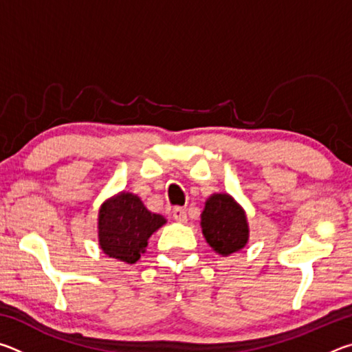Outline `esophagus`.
<instances>
[{
    "mask_svg": "<svg viewBox=\"0 0 352 352\" xmlns=\"http://www.w3.org/2000/svg\"><path fill=\"white\" fill-rule=\"evenodd\" d=\"M172 217H174L177 222H180V223H186V220H188V217H186V211L183 210V208H180V206H175L174 210H172Z\"/></svg>",
    "mask_w": 352,
    "mask_h": 352,
    "instance_id": "1",
    "label": "esophagus"
}]
</instances>
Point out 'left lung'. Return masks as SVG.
Segmentation results:
<instances>
[{"mask_svg": "<svg viewBox=\"0 0 352 352\" xmlns=\"http://www.w3.org/2000/svg\"><path fill=\"white\" fill-rule=\"evenodd\" d=\"M201 233L214 252L230 256L248 242L245 211L228 194H212L201 212Z\"/></svg>", "mask_w": 352, "mask_h": 352, "instance_id": "1", "label": "left lung"}]
</instances>
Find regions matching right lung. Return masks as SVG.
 I'll return each instance as SVG.
<instances>
[{"mask_svg": "<svg viewBox=\"0 0 352 352\" xmlns=\"http://www.w3.org/2000/svg\"><path fill=\"white\" fill-rule=\"evenodd\" d=\"M164 223L166 219L148 211L138 195L119 192L99 210V245L109 258L135 264L146 252L148 237Z\"/></svg>", "mask_w": 352, "mask_h": 352, "instance_id": "1", "label": "right lung"}]
</instances>
